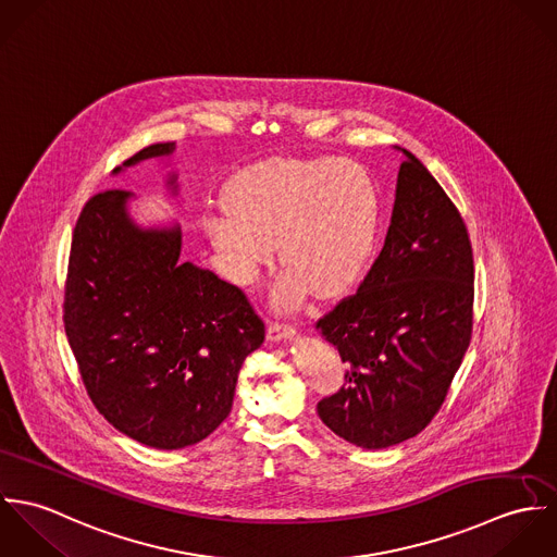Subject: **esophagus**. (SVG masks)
I'll list each match as a JSON object with an SVG mask.
<instances>
[{"label":"esophagus","mask_w":557,"mask_h":557,"mask_svg":"<svg viewBox=\"0 0 557 557\" xmlns=\"http://www.w3.org/2000/svg\"><path fill=\"white\" fill-rule=\"evenodd\" d=\"M294 325L287 323V321H270L268 323V338L270 341H283V338H289L294 336Z\"/></svg>","instance_id":"1"}]
</instances>
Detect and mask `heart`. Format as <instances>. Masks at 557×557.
Returning a JSON list of instances; mask_svg holds the SVG:
<instances>
[{"mask_svg":"<svg viewBox=\"0 0 557 557\" xmlns=\"http://www.w3.org/2000/svg\"><path fill=\"white\" fill-rule=\"evenodd\" d=\"M227 208L206 214L203 227L230 276L250 285L278 257L287 265L274 302L298 305L345 294L362 274L377 236L380 197L371 173L354 160L272 159L238 173Z\"/></svg>","mask_w":557,"mask_h":557,"instance_id":"1","label":"heart"}]
</instances>
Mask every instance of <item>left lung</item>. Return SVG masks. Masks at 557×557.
<instances>
[{"instance_id":"obj_1","label":"left lung","mask_w":557,"mask_h":557,"mask_svg":"<svg viewBox=\"0 0 557 557\" xmlns=\"http://www.w3.org/2000/svg\"><path fill=\"white\" fill-rule=\"evenodd\" d=\"M403 154L380 257L315 325L347 364L343 388L319 400V418L367 450L400 444L433 420L474 325L468 227L426 166Z\"/></svg>"}]
</instances>
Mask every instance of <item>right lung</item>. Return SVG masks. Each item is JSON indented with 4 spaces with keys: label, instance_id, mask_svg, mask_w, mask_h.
I'll use <instances>...</instances> for the list:
<instances>
[{
    "label": "right lung",
    "instance_id": "right-lung-1",
    "mask_svg": "<svg viewBox=\"0 0 557 557\" xmlns=\"http://www.w3.org/2000/svg\"><path fill=\"white\" fill-rule=\"evenodd\" d=\"M173 150V141L154 144L122 166ZM166 184L175 190V175ZM131 197L113 188L83 206L64 327L96 409L139 444L177 450L230 416L242 362L263 343L265 325L239 287L177 261V225H135Z\"/></svg>",
    "mask_w": 557,
    "mask_h": 557
}]
</instances>
